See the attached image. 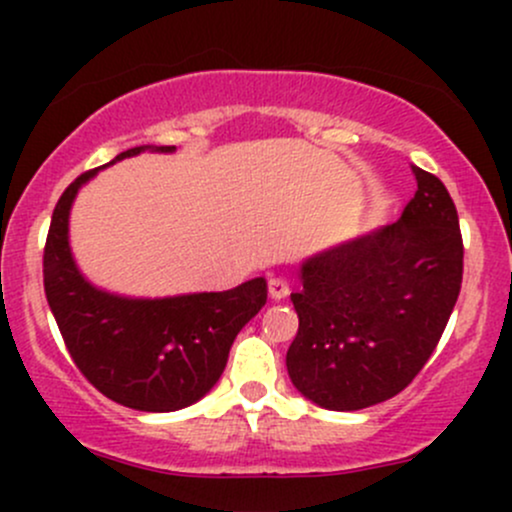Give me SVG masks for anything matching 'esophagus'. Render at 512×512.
Listing matches in <instances>:
<instances>
[{"label":"esophagus","mask_w":512,"mask_h":512,"mask_svg":"<svg viewBox=\"0 0 512 512\" xmlns=\"http://www.w3.org/2000/svg\"><path fill=\"white\" fill-rule=\"evenodd\" d=\"M286 296H289V284L284 279H279V276L269 279V298L272 301H284Z\"/></svg>","instance_id":"esophagus-1"}]
</instances>
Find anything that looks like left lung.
<instances>
[{"label":"left lung","instance_id":"left-lung-1","mask_svg":"<svg viewBox=\"0 0 512 512\" xmlns=\"http://www.w3.org/2000/svg\"><path fill=\"white\" fill-rule=\"evenodd\" d=\"M399 221L308 257L291 293V383L317 407L356 411L399 395L426 366L462 286L457 209L436 175L411 168Z\"/></svg>","mask_w":512,"mask_h":512}]
</instances>
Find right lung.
<instances>
[{
  "instance_id": "right-lung-1",
  "label": "right lung",
  "mask_w": 512,
  "mask_h": 512,
  "mask_svg": "<svg viewBox=\"0 0 512 512\" xmlns=\"http://www.w3.org/2000/svg\"><path fill=\"white\" fill-rule=\"evenodd\" d=\"M142 151L173 154L175 146H134L108 166ZM98 170L79 175L52 211L43 255L50 310L76 368L105 397L137 411L190 407L216 385L233 339L267 303V281L257 276L231 291L170 298H127L93 286L69 248V211Z\"/></svg>"
}]
</instances>
